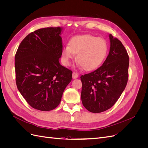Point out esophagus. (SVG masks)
<instances>
[{
  "instance_id": "1",
  "label": "esophagus",
  "mask_w": 148,
  "mask_h": 148,
  "mask_svg": "<svg viewBox=\"0 0 148 148\" xmlns=\"http://www.w3.org/2000/svg\"><path fill=\"white\" fill-rule=\"evenodd\" d=\"M78 77V73H75V72H73V73H72V78L73 79H76V78H77Z\"/></svg>"
}]
</instances>
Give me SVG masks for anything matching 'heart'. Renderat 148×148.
<instances>
[{"label": "heart", "instance_id": "1", "mask_svg": "<svg viewBox=\"0 0 148 148\" xmlns=\"http://www.w3.org/2000/svg\"><path fill=\"white\" fill-rule=\"evenodd\" d=\"M108 44L104 39L92 35L76 36L71 39L69 46L62 51L65 65H69L70 60L77 53V61L84 70L91 71L97 69L104 61L108 52Z\"/></svg>", "mask_w": 148, "mask_h": 148}]
</instances>
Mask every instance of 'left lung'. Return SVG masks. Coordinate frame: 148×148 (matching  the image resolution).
<instances>
[{"label": "left lung", "instance_id": "1", "mask_svg": "<svg viewBox=\"0 0 148 148\" xmlns=\"http://www.w3.org/2000/svg\"><path fill=\"white\" fill-rule=\"evenodd\" d=\"M109 55L99 68L81 76L82 101L88 110L100 113L112 107L127 86L129 57L117 38L109 34Z\"/></svg>", "mask_w": 148, "mask_h": 148}]
</instances>
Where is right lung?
Returning <instances> with one entry per match:
<instances>
[{
	"instance_id": "obj_1",
	"label": "right lung",
	"mask_w": 148,
	"mask_h": 148,
	"mask_svg": "<svg viewBox=\"0 0 148 148\" xmlns=\"http://www.w3.org/2000/svg\"><path fill=\"white\" fill-rule=\"evenodd\" d=\"M61 27L39 29L24 38L15 57L16 84L33 108L49 111L59 106L72 71L60 65Z\"/></svg>"
}]
</instances>
